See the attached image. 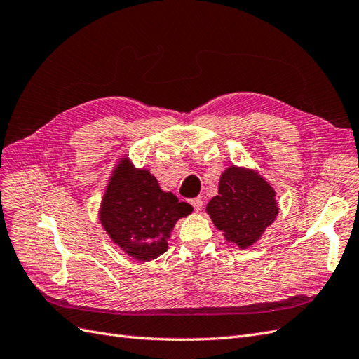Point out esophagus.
<instances>
[{"mask_svg":"<svg viewBox=\"0 0 359 359\" xmlns=\"http://www.w3.org/2000/svg\"><path fill=\"white\" fill-rule=\"evenodd\" d=\"M190 203L193 205V208L196 210V211H201L202 206H203V201H202L201 198H193V199H190Z\"/></svg>","mask_w":359,"mask_h":359,"instance_id":"1","label":"esophagus"}]
</instances>
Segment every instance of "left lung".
Masks as SVG:
<instances>
[{
	"mask_svg": "<svg viewBox=\"0 0 359 359\" xmlns=\"http://www.w3.org/2000/svg\"><path fill=\"white\" fill-rule=\"evenodd\" d=\"M206 212L227 241L248 248L276 220V191L256 170L231 166L222 173L219 194L206 205Z\"/></svg>",
	"mask_w": 359,
	"mask_h": 359,
	"instance_id": "obj_1",
	"label": "left lung"
}]
</instances>
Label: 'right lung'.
<instances>
[{
    "mask_svg": "<svg viewBox=\"0 0 359 359\" xmlns=\"http://www.w3.org/2000/svg\"><path fill=\"white\" fill-rule=\"evenodd\" d=\"M191 211V205L163 191L149 170L123 157L106 186L99 219L123 252L147 262L166 252L173 226Z\"/></svg>",
    "mask_w": 359,
    "mask_h": 359,
    "instance_id": "add662e5",
    "label": "right lung"
}]
</instances>
